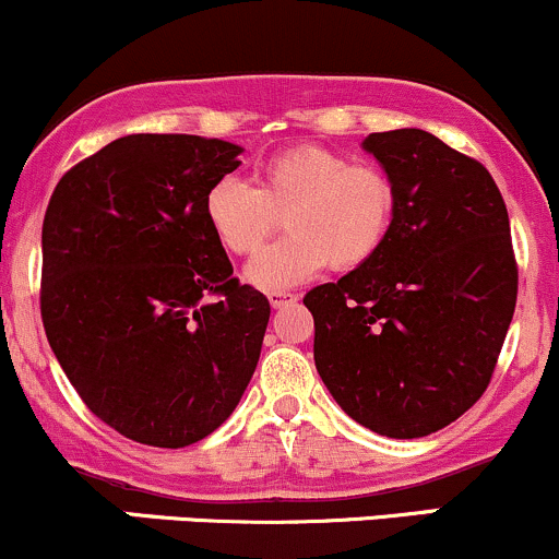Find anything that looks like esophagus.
I'll return each instance as SVG.
<instances>
[{
  "label": "esophagus",
  "instance_id": "1",
  "mask_svg": "<svg viewBox=\"0 0 559 559\" xmlns=\"http://www.w3.org/2000/svg\"><path fill=\"white\" fill-rule=\"evenodd\" d=\"M267 299H271L273 310H281V307L294 305V301H297V294H292V292H271V294H267Z\"/></svg>",
  "mask_w": 559,
  "mask_h": 559
}]
</instances>
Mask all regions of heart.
Here are the masks:
<instances>
[{
	"label": "heart",
	"instance_id": "b5f03b06",
	"mask_svg": "<svg viewBox=\"0 0 559 559\" xmlns=\"http://www.w3.org/2000/svg\"><path fill=\"white\" fill-rule=\"evenodd\" d=\"M396 210L394 181L378 165L349 163L342 152L299 144L260 165L258 183L223 176L204 194L202 213L228 254H252L284 215L286 239L247 265L260 288L297 286L331 262L355 271L381 252Z\"/></svg>",
	"mask_w": 559,
	"mask_h": 559
}]
</instances>
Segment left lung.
Here are the masks:
<instances>
[{
	"label": "left lung",
	"mask_w": 559,
	"mask_h": 559,
	"mask_svg": "<svg viewBox=\"0 0 559 559\" xmlns=\"http://www.w3.org/2000/svg\"><path fill=\"white\" fill-rule=\"evenodd\" d=\"M362 150L394 181V223L373 260L307 292L316 368L352 420L420 439L489 386L518 299L510 217L489 170L433 133H370Z\"/></svg>",
	"instance_id": "1"
}]
</instances>
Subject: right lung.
Here are the masks:
<instances>
[{"mask_svg": "<svg viewBox=\"0 0 559 559\" xmlns=\"http://www.w3.org/2000/svg\"><path fill=\"white\" fill-rule=\"evenodd\" d=\"M241 146L131 133L70 168L41 228V320L99 420L139 444L204 439L258 368L271 305L204 221Z\"/></svg>", "mask_w": 559, "mask_h": 559, "instance_id": "1", "label": "right lung"}]
</instances>
